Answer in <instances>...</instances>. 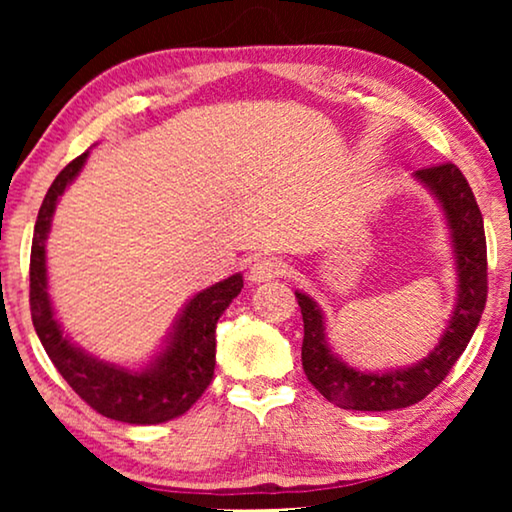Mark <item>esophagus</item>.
Wrapping results in <instances>:
<instances>
[{
  "label": "esophagus",
  "instance_id": "34e87169",
  "mask_svg": "<svg viewBox=\"0 0 512 512\" xmlns=\"http://www.w3.org/2000/svg\"><path fill=\"white\" fill-rule=\"evenodd\" d=\"M284 272V265L275 261V258H256L254 263H251L249 268V282L254 284H263V282H270V279L279 277Z\"/></svg>",
  "mask_w": 512,
  "mask_h": 512
}]
</instances>
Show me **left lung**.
Returning a JSON list of instances; mask_svg holds the SVG:
<instances>
[{
	"label": "left lung",
	"instance_id": "left-lung-1",
	"mask_svg": "<svg viewBox=\"0 0 512 512\" xmlns=\"http://www.w3.org/2000/svg\"><path fill=\"white\" fill-rule=\"evenodd\" d=\"M415 181L433 195L443 209L450 233L454 268H457V303L438 345L429 356L396 370H359L347 366L328 345L324 310L314 298L296 291L303 314V370L321 396L345 410L384 412L415 405L431 394L457 359L480 324L487 303V242L482 214L468 181L457 165L417 170Z\"/></svg>",
	"mask_w": 512,
	"mask_h": 512
}]
</instances>
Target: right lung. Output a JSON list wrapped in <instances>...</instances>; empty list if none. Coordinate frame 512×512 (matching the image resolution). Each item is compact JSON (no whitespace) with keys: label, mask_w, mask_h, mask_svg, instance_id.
<instances>
[{"label":"right lung","mask_w":512,"mask_h":512,"mask_svg":"<svg viewBox=\"0 0 512 512\" xmlns=\"http://www.w3.org/2000/svg\"><path fill=\"white\" fill-rule=\"evenodd\" d=\"M90 151L74 158L48 188L34 223L30 256L32 324L48 359L69 387L100 415L125 424H163L184 415L205 394L216 366V321L242 291L240 272L195 293L174 319L163 347L144 366L104 361L72 342L55 319L48 293L46 240L60 195L79 177Z\"/></svg>","instance_id":"add662e5"}]
</instances>
